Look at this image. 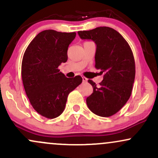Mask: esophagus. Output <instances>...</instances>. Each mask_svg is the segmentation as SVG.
<instances>
[{"label": "esophagus", "instance_id": "esophagus-1", "mask_svg": "<svg viewBox=\"0 0 158 158\" xmlns=\"http://www.w3.org/2000/svg\"><path fill=\"white\" fill-rule=\"evenodd\" d=\"M82 81H84V82H85V81H88V79H87V78H85V77H82Z\"/></svg>", "mask_w": 158, "mask_h": 158}]
</instances>
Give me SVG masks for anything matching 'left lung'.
<instances>
[{
    "instance_id": "obj_1",
    "label": "left lung",
    "mask_w": 158,
    "mask_h": 158,
    "mask_svg": "<svg viewBox=\"0 0 158 158\" xmlns=\"http://www.w3.org/2000/svg\"><path fill=\"white\" fill-rule=\"evenodd\" d=\"M78 34L81 39H90L97 44L95 68L105 73L98 86L88 80L94 90L87 98V106L98 116L110 117L131 97L135 78L133 52L121 34L110 27H97Z\"/></svg>"
}]
</instances>
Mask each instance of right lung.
I'll return each mask as SVG.
<instances>
[{
	"mask_svg": "<svg viewBox=\"0 0 158 158\" xmlns=\"http://www.w3.org/2000/svg\"><path fill=\"white\" fill-rule=\"evenodd\" d=\"M75 37L76 32L44 30L23 54L21 77L25 92L34 109L46 118L62 114L68 94L82 81L80 76L67 78L58 69L68 60L69 44Z\"/></svg>",
	"mask_w": 158,
	"mask_h": 158,
	"instance_id": "1",
	"label": "right lung"
}]
</instances>
